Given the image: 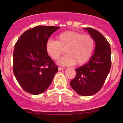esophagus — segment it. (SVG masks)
<instances>
[{"mask_svg":"<svg viewBox=\"0 0 123 123\" xmlns=\"http://www.w3.org/2000/svg\"><path fill=\"white\" fill-rule=\"evenodd\" d=\"M64 69H65V68L60 67V66L58 68V70H64Z\"/></svg>","mask_w":123,"mask_h":123,"instance_id":"1","label":"esophagus"}]
</instances>
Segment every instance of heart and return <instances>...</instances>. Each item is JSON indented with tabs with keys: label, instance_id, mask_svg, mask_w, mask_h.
Listing matches in <instances>:
<instances>
[{
	"label": "heart",
	"instance_id": "b5f03b06",
	"mask_svg": "<svg viewBox=\"0 0 123 123\" xmlns=\"http://www.w3.org/2000/svg\"><path fill=\"white\" fill-rule=\"evenodd\" d=\"M94 37L90 35H83L75 31H65L57 36V41L49 39L46 43V50L53 60L67 55L60 59L61 65L82 66L91 59L95 49Z\"/></svg>",
	"mask_w": 123,
	"mask_h": 123
}]
</instances>
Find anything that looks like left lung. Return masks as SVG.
<instances>
[{
  "mask_svg": "<svg viewBox=\"0 0 123 123\" xmlns=\"http://www.w3.org/2000/svg\"><path fill=\"white\" fill-rule=\"evenodd\" d=\"M86 29L95 40V51L88 62L76 69V76L70 85L79 95L90 96L102 88L109 73L111 49L108 40L99 32L92 28Z\"/></svg>",
  "mask_w": 123,
  "mask_h": 123,
  "instance_id": "1",
  "label": "left lung"
}]
</instances>
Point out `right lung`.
<instances>
[{
  "mask_svg": "<svg viewBox=\"0 0 123 123\" xmlns=\"http://www.w3.org/2000/svg\"><path fill=\"white\" fill-rule=\"evenodd\" d=\"M60 27L35 26L24 32L15 43L12 69L23 90L33 95L44 92L58 67L48 55L46 43Z\"/></svg>",
  "mask_w": 123,
  "mask_h": 123,
  "instance_id": "obj_1",
  "label": "right lung"
}]
</instances>
